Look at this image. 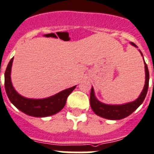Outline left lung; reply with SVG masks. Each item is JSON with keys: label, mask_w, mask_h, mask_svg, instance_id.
I'll list each match as a JSON object with an SVG mask.
<instances>
[{"label": "left lung", "mask_w": 154, "mask_h": 154, "mask_svg": "<svg viewBox=\"0 0 154 154\" xmlns=\"http://www.w3.org/2000/svg\"><path fill=\"white\" fill-rule=\"evenodd\" d=\"M132 45L134 47L138 48L136 44L133 42H130ZM140 54L143 57V53L139 49ZM144 60V59H143ZM144 65H145V85H144L143 89L140 93V96L136 98L135 101H130V102L122 104V105H109V104H105L97 99L95 96L94 88L91 87L90 94V104L93 112L95 113L97 116L102 117L104 119L110 120H120L124 118H126L134 112L136 109L139 108L142 103L143 102L145 99L146 95L147 94L148 86H149V70L146 63L144 60Z\"/></svg>", "instance_id": "left-lung-1"}]
</instances>
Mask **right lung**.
<instances>
[{
  "instance_id": "add662e5",
  "label": "right lung",
  "mask_w": 154,
  "mask_h": 154,
  "mask_svg": "<svg viewBox=\"0 0 154 154\" xmlns=\"http://www.w3.org/2000/svg\"><path fill=\"white\" fill-rule=\"evenodd\" d=\"M13 60L14 57L9 62L5 73V91L11 102L21 112L33 117H47L60 112L66 105L67 97L75 89L77 85L45 98L36 99L24 97L14 89L11 82V73Z\"/></svg>"
}]
</instances>
